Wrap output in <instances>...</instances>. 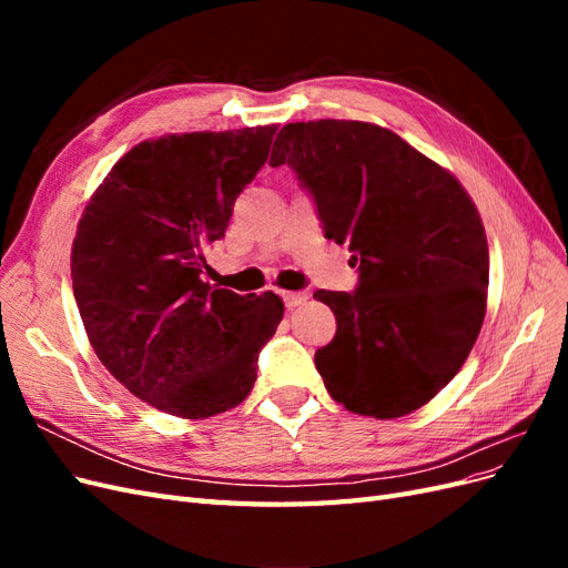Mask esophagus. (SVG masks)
<instances>
[{
    "label": "esophagus",
    "instance_id": "obj_1",
    "mask_svg": "<svg viewBox=\"0 0 568 568\" xmlns=\"http://www.w3.org/2000/svg\"><path fill=\"white\" fill-rule=\"evenodd\" d=\"M282 301L288 311H294V307H298L307 301V294L305 291H282Z\"/></svg>",
    "mask_w": 568,
    "mask_h": 568
}]
</instances>
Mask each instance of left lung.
I'll list each match as a JSON object with an SVG mask.
<instances>
[{"mask_svg": "<svg viewBox=\"0 0 568 568\" xmlns=\"http://www.w3.org/2000/svg\"><path fill=\"white\" fill-rule=\"evenodd\" d=\"M284 163L359 272L353 294L315 291L336 315V336L315 353L324 386L355 415H409L459 372L486 317L476 205L448 170L359 120L284 125L270 165Z\"/></svg>", "mask_w": 568, "mask_h": 568, "instance_id": "obj_1", "label": "left lung"}]
</instances>
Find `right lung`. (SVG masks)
<instances>
[{
    "mask_svg": "<svg viewBox=\"0 0 568 568\" xmlns=\"http://www.w3.org/2000/svg\"><path fill=\"white\" fill-rule=\"evenodd\" d=\"M277 125L165 134L132 146L84 209L71 277L84 332L115 379L168 415L205 419L242 403L277 332V294L201 280L236 196Z\"/></svg>",
    "mask_w": 568,
    "mask_h": 568,
    "instance_id": "add662e5",
    "label": "right lung"
}]
</instances>
